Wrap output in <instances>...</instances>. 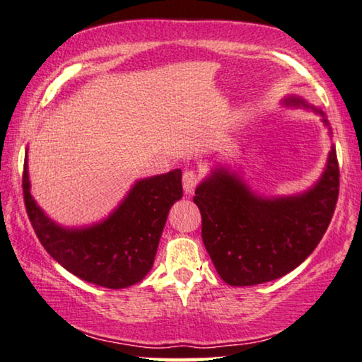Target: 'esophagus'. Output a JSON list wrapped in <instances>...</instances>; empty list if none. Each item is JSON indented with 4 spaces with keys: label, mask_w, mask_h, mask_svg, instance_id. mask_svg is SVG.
<instances>
[{
    "label": "esophagus",
    "mask_w": 362,
    "mask_h": 362,
    "mask_svg": "<svg viewBox=\"0 0 362 362\" xmlns=\"http://www.w3.org/2000/svg\"><path fill=\"white\" fill-rule=\"evenodd\" d=\"M198 182H200V179H198V174H197L195 170L183 172L182 183H183V190H185L187 195H192V193L195 192Z\"/></svg>",
    "instance_id": "esophagus-1"
}]
</instances>
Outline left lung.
Listing matches in <instances>:
<instances>
[{
	"mask_svg": "<svg viewBox=\"0 0 362 362\" xmlns=\"http://www.w3.org/2000/svg\"><path fill=\"white\" fill-rule=\"evenodd\" d=\"M285 103L308 106L295 96ZM315 111L328 124L323 111ZM338 193L339 165L332 147L322 179L302 195L262 198L220 167L197 187L193 202L216 272L226 284L244 287L276 281L298 267L328 230Z\"/></svg>",
	"mask_w": 362,
	"mask_h": 362,
	"instance_id": "1",
	"label": "left lung"
}]
</instances>
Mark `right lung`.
Wrapping results in <instances>:
<instances>
[{"label":"right lung","mask_w":362,"mask_h":362,"mask_svg":"<svg viewBox=\"0 0 362 362\" xmlns=\"http://www.w3.org/2000/svg\"><path fill=\"white\" fill-rule=\"evenodd\" d=\"M28 159L23 195L35 236L60 266L106 288L141 282L152 269L170 206L183 195L182 170L136 182L123 203L98 225L67 230L44 215L29 192Z\"/></svg>","instance_id":"right-lung-1"}]
</instances>
